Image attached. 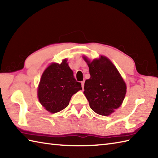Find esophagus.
<instances>
[{"label": "esophagus", "instance_id": "esophagus-1", "mask_svg": "<svg viewBox=\"0 0 158 158\" xmlns=\"http://www.w3.org/2000/svg\"><path fill=\"white\" fill-rule=\"evenodd\" d=\"M84 83H85V81H81V86H82V88H83V87H84Z\"/></svg>", "mask_w": 158, "mask_h": 158}]
</instances>
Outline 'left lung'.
<instances>
[{"label": "left lung", "instance_id": "8db88e82", "mask_svg": "<svg viewBox=\"0 0 158 158\" xmlns=\"http://www.w3.org/2000/svg\"><path fill=\"white\" fill-rule=\"evenodd\" d=\"M90 78L84 84V94L89 106L101 115H109L119 108L125 98L126 85L113 64L105 56L90 62Z\"/></svg>", "mask_w": 158, "mask_h": 158}]
</instances>
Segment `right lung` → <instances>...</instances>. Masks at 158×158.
<instances>
[{
	"label": "right lung",
	"mask_w": 158,
	"mask_h": 158,
	"mask_svg": "<svg viewBox=\"0 0 158 158\" xmlns=\"http://www.w3.org/2000/svg\"><path fill=\"white\" fill-rule=\"evenodd\" d=\"M66 62L65 59L61 64H52L41 76L38 88L39 100L50 113L65 109L72 96L82 89L81 83L76 81Z\"/></svg>",
	"instance_id": "right-lung-1"
}]
</instances>
